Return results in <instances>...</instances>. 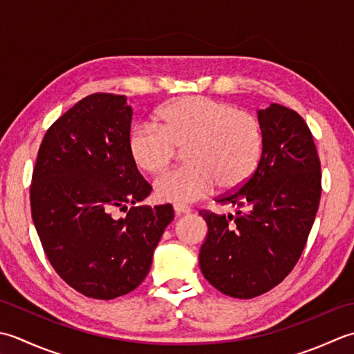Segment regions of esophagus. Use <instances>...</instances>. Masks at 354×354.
Returning a JSON list of instances; mask_svg holds the SVG:
<instances>
[{"label":"esophagus","mask_w":354,"mask_h":354,"mask_svg":"<svg viewBox=\"0 0 354 354\" xmlns=\"http://www.w3.org/2000/svg\"><path fill=\"white\" fill-rule=\"evenodd\" d=\"M174 212L177 215H185V214H189L191 212V207H187L185 205H174Z\"/></svg>","instance_id":"obj_1"}]
</instances>
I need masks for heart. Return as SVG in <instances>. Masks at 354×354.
<instances>
[{
  "instance_id": "b5f03b06",
  "label": "heart",
  "mask_w": 354,
  "mask_h": 354,
  "mask_svg": "<svg viewBox=\"0 0 354 354\" xmlns=\"http://www.w3.org/2000/svg\"><path fill=\"white\" fill-rule=\"evenodd\" d=\"M156 124L136 125L128 137L133 162L147 174L169 167L176 148L186 167L156 178L158 200L192 203L212 192L235 189L254 174L263 153V129L255 116L206 96H185L162 106Z\"/></svg>"
}]
</instances>
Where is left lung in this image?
<instances>
[{
    "mask_svg": "<svg viewBox=\"0 0 354 354\" xmlns=\"http://www.w3.org/2000/svg\"><path fill=\"white\" fill-rule=\"evenodd\" d=\"M263 153L240 189L217 200L236 217L201 211L200 269L217 290L250 299L278 286L304 250L321 198V163L307 124L290 108L258 110Z\"/></svg>",
    "mask_w": 354,
    "mask_h": 354,
    "instance_id": "8db88e82",
    "label": "left lung"
}]
</instances>
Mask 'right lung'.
Instances as JSON below:
<instances>
[{
    "mask_svg": "<svg viewBox=\"0 0 354 354\" xmlns=\"http://www.w3.org/2000/svg\"><path fill=\"white\" fill-rule=\"evenodd\" d=\"M131 119L125 96L84 97L47 129L32 176V218L50 264L95 299L142 284L174 218L171 205L134 206L153 187L129 154ZM116 208L126 217L113 218Z\"/></svg>",
    "mask_w": 354,
    "mask_h": 354,
    "instance_id": "add662e5",
    "label": "right lung"
}]
</instances>
